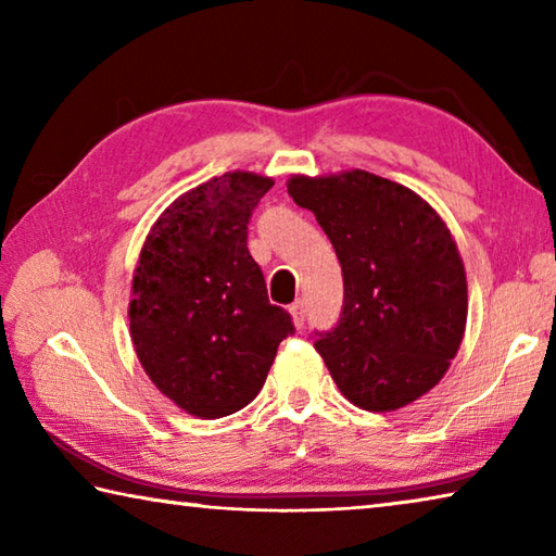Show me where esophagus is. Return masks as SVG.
I'll list each match as a JSON object with an SVG mask.
<instances>
[{"label": "esophagus", "instance_id": "esophagus-1", "mask_svg": "<svg viewBox=\"0 0 556 556\" xmlns=\"http://www.w3.org/2000/svg\"><path fill=\"white\" fill-rule=\"evenodd\" d=\"M289 314H291V318H294V326L296 328H304V324H306V304H304V299L294 301V304L289 306Z\"/></svg>", "mask_w": 556, "mask_h": 556}]
</instances>
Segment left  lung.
<instances>
[{"instance_id":"obj_1","label":"left lung","mask_w":556,"mask_h":556,"mask_svg":"<svg viewBox=\"0 0 556 556\" xmlns=\"http://www.w3.org/2000/svg\"><path fill=\"white\" fill-rule=\"evenodd\" d=\"M343 269V308L316 333L331 378L355 407L394 412L444 378L464 338L468 289L458 248L431 205L368 172L291 176Z\"/></svg>"}]
</instances>
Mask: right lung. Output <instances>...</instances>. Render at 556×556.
Instances as JSON below:
<instances>
[{"label": "right lung", "mask_w": 556, "mask_h": 556, "mask_svg": "<svg viewBox=\"0 0 556 556\" xmlns=\"http://www.w3.org/2000/svg\"><path fill=\"white\" fill-rule=\"evenodd\" d=\"M271 184L230 172L191 188L139 255L131 343L149 380L193 417H228L255 400L279 343L294 333L248 250V223Z\"/></svg>", "instance_id": "1"}]
</instances>
